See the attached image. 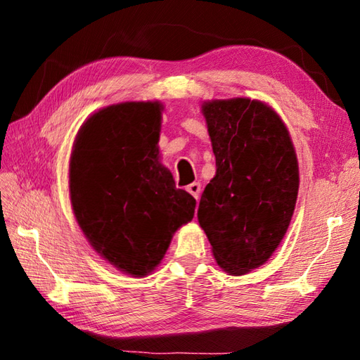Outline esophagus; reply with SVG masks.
Returning a JSON list of instances; mask_svg holds the SVG:
<instances>
[{"instance_id":"esophagus-1","label":"esophagus","mask_w":360,"mask_h":360,"mask_svg":"<svg viewBox=\"0 0 360 360\" xmlns=\"http://www.w3.org/2000/svg\"><path fill=\"white\" fill-rule=\"evenodd\" d=\"M186 191L191 193L195 200H198L200 198V192H202V184H200V182H192V184H188L186 187Z\"/></svg>"}]
</instances>
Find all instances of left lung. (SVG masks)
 Here are the masks:
<instances>
[{
	"label": "left lung",
	"mask_w": 360,
	"mask_h": 360,
	"mask_svg": "<svg viewBox=\"0 0 360 360\" xmlns=\"http://www.w3.org/2000/svg\"><path fill=\"white\" fill-rule=\"evenodd\" d=\"M216 155L198 222L217 265L240 276L271 257L289 229L298 193L294 144L281 117L249 98L205 101Z\"/></svg>",
	"instance_id": "8db88e82"
}]
</instances>
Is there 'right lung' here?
Returning a JSON list of instances; mask_svg holds the SVG:
<instances>
[{
	"label": "right lung",
	"mask_w": 360,
	"mask_h": 360,
	"mask_svg": "<svg viewBox=\"0 0 360 360\" xmlns=\"http://www.w3.org/2000/svg\"><path fill=\"white\" fill-rule=\"evenodd\" d=\"M162 111L158 101L100 109L82 124L70 160L79 227L103 259L135 278L155 270L197 203L158 158Z\"/></svg>",
	"instance_id": "obj_1"
}]
</instances>
